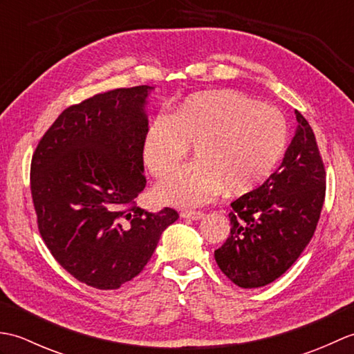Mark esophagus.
Listing matches in <instances>:
<instances>
[{
  "label": "esophagus",
  "instance_id": "1",
  "mask_svg": "<svg viewBox=\"0 0 354 354\" xmlns=\"http://www.w3.org/2000/svg\"><path fill=\"white\" fill-rule=\"evenodd\" d=\"M181 217H184V219H192V221H201L202 217H204V213H201V212H183Z\"/></svg>",
  "mask_w": 354,
  "mask_h": 354
}]
</instances>
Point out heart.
Wrapping results in <instances>:
<instances>
[{
    "mask_svg": "<svg viewBox=\"0 0 354 354\" xmlns=\"http://www.w3.org/2000/svg\"><path fill=\"white\" fill-rule=\"evenodd\" d=\"M288 141V126L275 106L257 103L234 89L193 94L171 114L147 126L141 156L155 178L164 176L194 147L196 162L173 170L155 187L167 205L208 204L223 187L245 193L274 171Z\"/></svg>",
    "mask_w": 354,
    "mask_h": 354,
    "instance_id": "1",
    "label": "heart"
}]
</instances>
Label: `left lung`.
Here are the masks:
<instances>
[{
  "label": "left lung",
  "mask_w": 354,
  "mask_h": 354,
  "mask_svg": "<svg viewBox=\"0 0 354 354\" xmlns=\"http://www.w3.org/2000/svg\"><path fill=\"white\" fill-rule=\"evenodd\" d=\"M297 131L283 162L259 189L231 202V231L214 251L217 266L239 288H261L288 270L309 245L326 196L317 138L295 111Z\"/></svg>",
  "instance_id": "left-lung-1"
}]
</instances>
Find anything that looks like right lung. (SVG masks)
I'll use <instances>...</instances> for the list:
<instances>
[{
    "label": "right lung",
    "mask_w": 354,
    "mask_h": 354,
    "mask_svg": "<svg viewBox=\"0 0 354 354\" xmlns=\"http://www.w3.org/2000/svg\"><path fill=\"white\" fill-rule=\"evenodd\" d=\"M152 86L118 88L66 108L37 145L30 187L37 228L79 281L118 289L152 257L178 213L137 207L145 190L141 145Z\"/></svg>",
    "instance_id": "right-lung-1"
}]
</instances>
